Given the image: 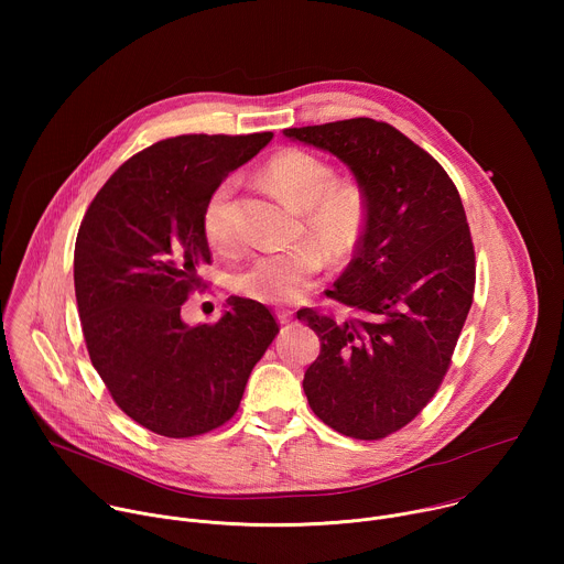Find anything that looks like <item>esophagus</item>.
<instances>
[{"label":"esophagus","instance_id":"esophagus-1","mask_svg":"<svg viewBox=\"0 0 564 564\" xmlns=\"http://www.w3.org/2000/svg\"><path fill=\"white\" fill-rule=\"evenodd\" d=\"M276 318L281 321V324H290V321H292V312H279Z\"/></svg>","mask_w":564,"mask_h":564}]
</instances>
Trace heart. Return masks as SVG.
I'll return each instance as SVG.
<instances>
[{
	"instance_id": "b5f03b06",
	"label": "heart",
	"mask_w": 564,
	"mask_h": 564,
	"mask_svg": "<svg viewBox=\"0 0 564 564\" xmlns=\"http://www.w3.org/2000/svg\"><path fill=\"white\" fill-rule=\"evenodd\" d=\"M265 181L294 209L303 212L305 234L314 243L254 254L234 272L236 292L263 303L296 301L321 272L326 254L333 261L348 259L361 240L366 200L357 185L335 183V172L312 153L288 149L268 160ZM236 178L220 181L203 209V231L216 252L238 246L234 218Z\"/></svg>"
}]
</instances>
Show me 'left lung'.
<instances>
[{"label": "left lung", "instance_id": "left-lung-1", "mask_svg": "<svg viewBox=\"0 0 564 564\" xmlns=\"http://www.w3.org/2000/svg\"><path fill=\"white\" fill-rule=\"evenodd\" d=\"M283 133L337 155L366 200L355 257L326 292L352 316L296 312L321 341L303 377L307 404L346 437L381 440L433 399L470 310L475 250L464 205L437 160L388 122Z\"/></svg>", "mask_w": 564, "mask_h": 564}]
</instances>
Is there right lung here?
Here are the masks:
<instances>
[{
    "label": "right lung",
    "mask_w": 564,
    "mask_h": 564,
    "mask_svg": "<svg viewBox=\"0 0 564 564\" xmlns=\"http://www.w3.org/2000/svg\"><path fill=\"white\" fill-rule=\"evenodd\" d=\"M270 140L272 131L160 140L105 183L79 225L73 281L91 364L118 409L151 433L181 440L231 420L279 333L265 305L240 296L212 326L181 316L212 261V189Z\"/></svg>",
    "instance_id": "right-lung-1"
}]
</instances>
